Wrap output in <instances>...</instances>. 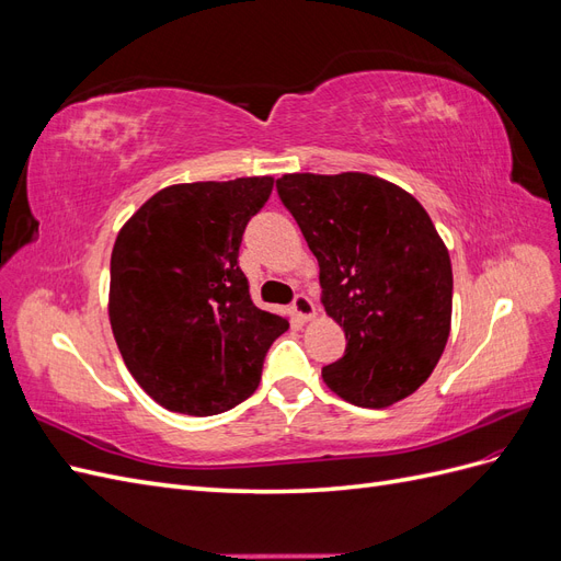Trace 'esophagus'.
Listing matches in <instances>:
<instances>
[{"label":"esophagus","instance_id":"obj_1","mask_svg":"<svg viewBox=\"0 0 561 561\" xmlns=\"http://www.w3.org/2000/svg\"><path fill=\"white\" fill-rule=\"evenodd\" d=\"M293 311L301 320H313L316 318V304L307 295H297L293 301Z\"/></svg>","mask_w":561,"mask_h":561}]
</instances>
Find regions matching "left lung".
<instances>
[{
  "label": "left lung",
  "mask_w": 561,
  "mask_h": 561,
  "mask_svg": "<svg viewBox=\"0 0 561 561\" xmlns=\"http://www.w3.org/2000/svg\"><path fill=\"white\" fill-rule=\"evenodd\" d=\"M276 186L318 260L322 307L346 334L322 381L369 410L410 398L451 330V260L433 219L367 173H287Z\"/></svg>",
  "instance_id": "obj_1"
}]
</instances>
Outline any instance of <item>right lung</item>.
Segmentation results:
<instances>
[{
  "label": "right lung",
  "mask_w": 561,
  "mask_h": 561,
  "mask_svg": "<svg viewBox=\"0 0 561 561\" xmlns=\"http://www.w3.org/2000/svg\"><path fill=\"white\" fill-rule=\"evenodd\" d=\"M271 190V175L171 184L116 236L110 325L133 379L165 410H231L257 390L268 346L290 328L254 307L239 266L245 225Z\"/></svg>",
  "instance_id": "obj_1"
}]
</instances>
